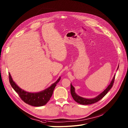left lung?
<instances>
[{
    "label": "left lung",
    "instance_id": "1",
    "mask_svg": "<svg viewBox=\"0 0 128 128\" xmlns=\"http://www.w3.org/2000/svg\"><path fill=\"white\" fill-rule=\"evenodd\" d=\"M118 66H119V65L118 66L117 70H118ZM115 76V75H114V76H113L112 80L111 81L110 84L108 86V87H107L102 93H100V94H98L97 96L93 98H90V99L86 98L78 95L75 92L74 87L71 84V94L73 98V100L78 103H79V104H82V105H90V104H94V103L97 102L98 101L100 100L101 99H102L103 97H104L106 95V94L108 92L109 90L111 89V88L112 87L113 83L114 82Z\"/></svg>",
    "mask_w": 128,
    "mask_h": 128
}]
</instances>
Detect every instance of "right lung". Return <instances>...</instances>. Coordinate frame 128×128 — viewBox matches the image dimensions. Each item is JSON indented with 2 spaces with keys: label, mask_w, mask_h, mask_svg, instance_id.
<instances>
[{
  "label": "right lung",
  "mask_w": 128,
  "mask_h": 128,
  "mask_svg": "<svg viewBox=\"0 0 128 128\" xmlns=\"http://www.w3.org/2000/svg\"><path fill=\"white\" fill-rule=\"evenodd\" d=\"M60 80V77L58 80L52 84L50 86L42 92H30L22 89L15 84L9 73V80L11 86L15 91L18 94L19 96L26 104L33 106H42L46 105L50 100L53 91L57 84Z\"/></svg>",
  "instance_id": "right-lung-1"
}]
</instances>
